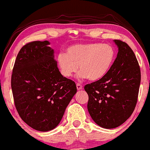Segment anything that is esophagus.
Returning <instances> with one entry per match:
<instances>
[{"label":"esophagus","mask_w":150,"mask_h":150,"mask_svg":"<svg viewBox=\"0 0 150 150\" xmlns=\"http://www.w3.org/2000/svg\"><path fill=\"white\" fill-rule=\"evenodd\" d=\"M76 86H77V89H78V90H80L83 89V86H82V85H80V83H77Z\"/></svg>","instance_id":"34e87169"}]
</instances>
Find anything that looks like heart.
<instances>
[{
  "instance_id": "obj_1",
  "label": "heart",
  "mask_w": 150,
  "mask_h": 150,
  "mask_svg": "<svg viewBox=\"0 0 150 150\" xmlns=\"http://www.w3.org/2000/svg\"><path fill=\"white\" fill-rule=\"evenodd\" d=\"M115 50L110 44L97 42L75 44L68 47L66 54L60 53L57 62L62 75L70 78L79 68V77L98 80L105 76L115 59Z\"/></svg>"
}]
</instances>
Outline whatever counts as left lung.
Segmentation results:
<instances>
[{"label":"left lung","instance_id":"1","mask_svg":"<svg viewBox=\"0 0 150 150\" xmlns=\"http://www.w3.org/2000/svg\"><path fill=\"white\" fill-rule=\"evenodd\" d=\"M114 42L118 52L111 68L103 78L84 88L92 119L105 129L117 127L131 116L141 81L139 63L131 47L122 40Z\"/></svg>","mask_w":150,"mask_h":150}]
</instances>
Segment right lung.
Wrapping results in <instances>:
<instances>
[{
	"instance_id": "right-lung-1",
	"label": "right lung",
	"mask_w": 150,
	"mask_h": 150,
	"mask_svg": "<svg viewBox=\"0 0 150 150\" xmlns=\"http://www.w3.org/2000/svg\"><path fill=\"white\" fill-rule=\"evenodd\" d=\"M47 40L33 41L19 51L11 76L16 110L28 125L40 132L58 125L77 93L75 82L63 77Z\"/></svg>"
}]
</instances>
